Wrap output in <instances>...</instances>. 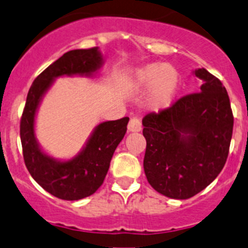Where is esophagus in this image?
<instances>
[{
	"mask_svg": "<svg viewBox=\"0 0 248 248\" xmlns=\"http://www.w3.org/2000/svg\"><path fill=\"white\" fill-rule=\"evenodd\" d=\"M141 128H142V125H141L140 120L138 118H131L128 124L129 133H139L141 130Z\"/></svg>",
	"mask_w": 248,
	"mask_h": 248,
	"instance_id": "obj_1",
	"label": "esophagus"
}]
</instances>
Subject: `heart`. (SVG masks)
Listing matches in <instances>:
<instances>
[{"label": "heart", "instance_id": "b5f03b06", "mask_svg": "<svg viewBox=\"0 0 248 248\" xmlns=\"http://www.w3.org/2000/svg\"><path fill=\"white\" fill-rule=\"evenodd\" d=\"M129 85L135 91L148 90V107L155 112H162L173 105L180 87V74L166 63H151L133 70Z\"/></svg>", "mask_w": 248, "mask_h": 248}]
</instances>
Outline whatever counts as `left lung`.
<instances>
[{
    "instance_id": "obj_1",
    "label": "left lung",
    "mask_w": 248,
    "mask_h": 248,
    "mask_svg": "<svg viewBox=\"0 0 248 248\" xmlns=\"http://www.w3.org/2000/svg\"><path fill=\"white\" fill-rule=\"evenodd\" d=\"M201 93L142 119L143 169L150 185L169 199L186 200L206 188L224 168L234 117L226 89L204 68L193 70Z\"/></svg>"
}]
</instances>
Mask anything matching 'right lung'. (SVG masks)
I'll return each instance as SVG.
<instances>
[{"label": "right lung", "mask_w": 248, "mask_h": 248, "mask_svg": "<svg viewBox=\"0 0 248 248\" xmlns=\"http://www.w3.org/2000/svg\"><path fill=\"white\" fill-rule=\"evenodd\" d=\"M105 60L98 49H73L47 67L32 82L20 120V140L30 175L42 188L58 199L77 201L96 192L103 184L115 148L126 133L129 118L108 120L95 126L81 150L69 159L48 155L35 134V120L41 101L61 77L98 74Z\"/></svg>", "instance_id": "obj_1"}]
</instances>
